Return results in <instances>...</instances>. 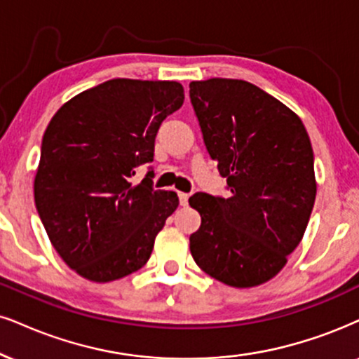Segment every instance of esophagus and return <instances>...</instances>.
Instances as JSON below:
<instances>
[{
  "instance_id": "34e87169",
  "label": "esophagus",
  "mask_w": 359,
  "mask_h": 359,
  "mask_svg": "<svg viewBox=\"0 0 359 359\" xmlns=\"http://www.w3.org/2000/svg\"><path fill=\"white\" fill-rule=\"evenodd\" d=\"M178 198H180V205L181 206H187L188 205V198H189L188 193H178Z\"/></svg>"
}]
</instances>
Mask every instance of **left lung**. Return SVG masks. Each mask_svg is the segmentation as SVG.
Masks as SVG:
<instances>
[{"mask_svg": "<svg viewBox=\"0 0 359 359\" xmlns=\"http://www.w3.org/2000/svg\"><path fill=\"white\" fill-rule=\"evenodd\" d=\"M189 98L229 198L196 193L193 259L233 287L276 276L302 241L316 198L315 156L298 114L243 79L189 83Z\"/></svg>", "mask_w": 359, "mask_h": 359, "instance_id": "8db88e82", "label": "left lung"}]
</instances>
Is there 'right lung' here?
Listing matches in <instances>:
<instances>
[{"mask_svg":"<svg viewBox=\"0 0 359 359\" xmlns=\"http://www.w3.org/2000/svg\"><path fill=\"white\" fill-rule=\"evenodd\" d=\"M176 81L109 79L57 109L44 131L34 203L57 255L79 276L108 283L144 266L154 238L180 205L153 189L151 163L163 119L181 108Z\"/></svg>","mask_w":359,"mask_h":359,"instance_id":"add662e5","label":"right lung"}]
</instances>
